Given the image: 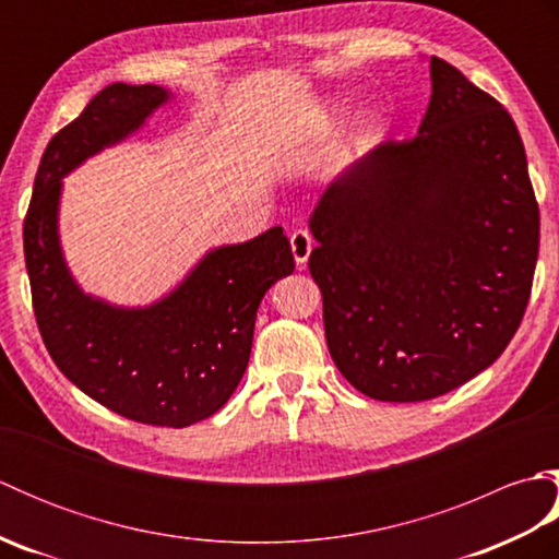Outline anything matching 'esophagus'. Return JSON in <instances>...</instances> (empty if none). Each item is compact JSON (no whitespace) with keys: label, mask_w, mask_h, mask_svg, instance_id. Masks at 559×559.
<instances>
[{"label":"esophagus","mask_w":559,"mask_h":559,"mask_svg":"<svg viewBox=\"0 0 559 559\" xmlns=\"http://www.w3.org/2000/svg\"><path fill=\"white\" fill-rule=\"evenodd\" d=\"M312 247H314V240L310 230H295L290 235V249H293V257H295V264H298L300 269L307 264V259H310L312 254Z\"/></svg>","instance_id":"obj_1"}]
</instances>
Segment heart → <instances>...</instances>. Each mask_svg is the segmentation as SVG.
<instances>
[{
  "instance_id": "b5f03b06",
  "label": "heart",
  "mask_w": 559,
  "mask_h": 559,
  "mask_svg": "<svg viewBox=\"0 0 559 559\" xmlns=\"http://www.w3.org/2000/svg\"><path fill=\"white\" fill-rule=\"evenodd\" d=\"M331 124H334V117H331V112H324L322 117H317V122L312 124V132H326V129H331Z\"/></svg>"
}]
</instances>
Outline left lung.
I'll return each mask as SVG.
<instances>
[{
  "instance_id": "8db88e82",
  "label": "left lung",
  "mask_w": 559,
  "mask_h": 559,
  "mask_svg": "<svg viewBox=\"0 0 559 559\" xmlns=\"http://www.w3.org/2000/svg\"><path fill=\"white\" fill-rule=\"evenodd\" d=\"M418 136L336 177L310 218L326 346L377 401H427L490 367L524 319L540 213L502 103L439 57Z\"/></svg>"
}]
</instances>
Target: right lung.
<instances>
[{"label":"right lung","mask_w":559,"mask_h":559,"mask_svg":"<svg viewBox=\"0 0 559 559\" xmlns=\"http://www.w3.org/2000/svg\"><path fill=\"white\" fill-rule=\"evenodd\" d=\"M168 98L170 93L153 83H112L59 129L35 175L23 254L35 322L69 382L122 418L187 427L223 408L240 384L259 302L295 269L283 228L213 249L170 295L139 310L83 293L57 235L62 177L136 132Z\"/></svg>","instance_id":"obj_1"}]
</instances>
